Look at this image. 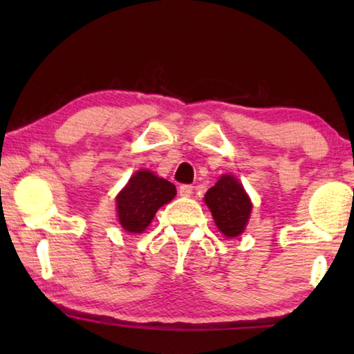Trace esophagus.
Instances as JSON below:
<instances>
[{
  "label": "esophagus",
  "mask_w": 354,
  "mask_h": 354,
  "mask_svg": "<svg viewBox=\"0 0 354 354\" xmlns=\"http://www.w3.org/2000/svg\"><path fill=\"white\" fill-rule=\"evenodd\" d=\"M192 194H194V185H192V184H183V185H179V195L190 196Z\"/></svg>",
  "instance_id": "obj_1"
}]
</instances>
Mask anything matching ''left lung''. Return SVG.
<instances>
[{"label": "left lung", "mask_w": 354, "mask_h": 354, "mask_svg": "<svg viewBox=\"0 0 354 354\" xmlns=\"http://www.w3.org/2000/svg\"><path fill=\"white\" fill-rule=\"evenodd\" d=\"M218 230L226 237H237L243 232L251 212V201L243 185L234 176H221L205 195Z\"/></svg>", "instance_id": "obj_1"}]
</instances>
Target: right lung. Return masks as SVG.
<instances>
[{"mask_svg":"<svg viewBox=\"0 0 354 354\" xmlns=\"http://www.w3.org/2000/svg\"><path fill=\"white\" fill-rule=\"evenodd\" d=\"M176 187L167 179L140 170L117 196L118 220L128 232H142L151 223L158 209L173 200Z\"/></svg>","mask_w":354,"mask_h":354,"instance_id":"obj_1","label":"right lung"}]
</instances>
